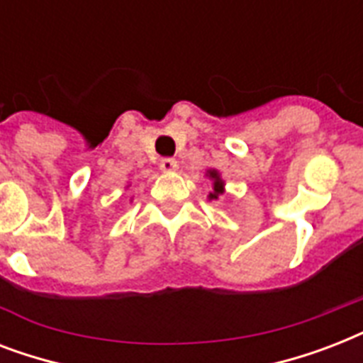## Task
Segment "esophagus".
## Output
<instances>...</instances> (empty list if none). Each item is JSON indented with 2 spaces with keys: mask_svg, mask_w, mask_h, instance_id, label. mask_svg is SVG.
<instances>
[{
  "mask_svg": "<svg viewBox=\"0 0 363 363\" xmlns=\"http://www.w3.org/2000/svg\"><path fill=\"white\" fill-rule=\"evenodd\" d=\"M179 164H177L175 158H162L160 160V169L165 171V173H171V171H177Z\"/></svg>",
  "mask_w": 363,
  "mask_h": 363,
  "instance_id": "1",
  "label": "esophagus"
}]
</instances>
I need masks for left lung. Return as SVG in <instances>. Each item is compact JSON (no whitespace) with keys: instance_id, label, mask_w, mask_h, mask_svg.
Returning a JSON list of instances; mask_svg holds the SVG:
<instances>
[{"instance_id":"obj_1","label":"left lung","mask_w":363,"mask_h":363,"mask_svg":"<svg viewBox=\"0 0 363 363\" xmlns=\"http://www.w3.org/2000/svg\"><path fill=\"white\" fill-rule=\"evenodd\" d=\"M207 175H209L211 179L215 181V182H213V192L209 194V199H218V196L224 192V182L220 181V175H218L215 169L207 171Z\"/></svg>"}]
</instances>
